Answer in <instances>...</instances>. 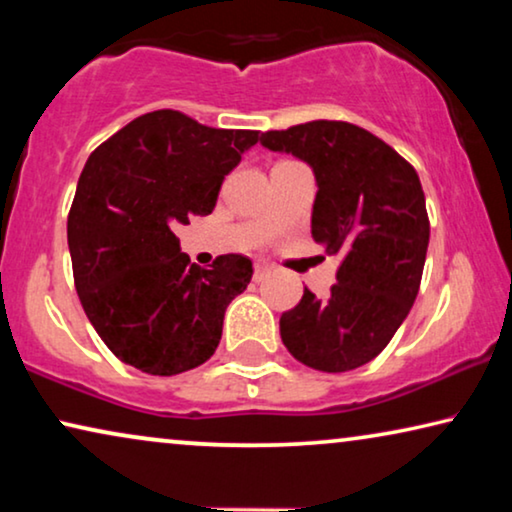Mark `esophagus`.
<instances>
[{
    "label": "esophagus",
    "instance_id": "esophagus-1",
    "mask_svg": "<svg viewBox=\"0 0 512 512\" xmlns=\"http://www.w3.org/2000/svg\"><path fill=\"white\" fill-rule=\"evenodd\" d=\"M270 265L268 263H256L254 265V279H256V282H261V279L265 277V275H270Z\"/></svg>",
    "mask_w": 512,
    "mask_h": 512
}]
</instances>
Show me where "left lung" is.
I'll return each mask as SVG.
<instances>
[{
  "label": "left lung",
  "mask_w": 512,
  "mask_h": 512,
  "mask_svg": "<svg viewBox=\"0 0 512 512\" xmlns=\"http://www.w3.org/2000/svg\"><path fill=\"white\" fill-rule=\"evenodd\" d=\"M270 151L312 167V237L340 258L326 298L303 293L279 319L286 349L305 366L345 373L373 361L415 303L429 247L419 177L380 137L345 121H312L261 135Z\"/></svg>",
  "instance_id": "1"
}]
</instances>
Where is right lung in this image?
Here are the masks:
<instances>
[{"label": "right lung", "mask_w": 512, "mask_h": 512, "mask_svg": "<svg viewBox=\"0 0 512 512\" xmlns=\"http://www.w3.org/2000/svg\"><path fill=\"white\" fill-rule=\"evenodd\" d=\"M256 142V130L207 128L160 109L90 153L67 219L74 284L97 335L128 366L170 377L219 347L251 261L226 254L202 270L174 228L212 214L226 174Z\"/></svg>", "instance_id": "add662e5"}]
</instances>
